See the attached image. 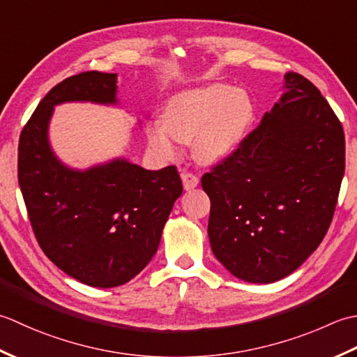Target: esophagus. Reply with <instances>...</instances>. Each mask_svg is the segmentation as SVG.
Listing matches in <instances>:
<instances>
[{"instance_id": "obj_1", "label": "esophagus", "mask_w": 357, "mask_h": 357, "mask_svg": "<svg viewBox=\"0 0 357 357\" xmlns=\"http://www.w3.org/2000/svg\"><path fill=\"white\" fill-rule=\"evenodd\" d=\"M180 177H181V181H183V188L186 189V191H189V189H194L199 185V177L192 172L183 171L180 174Z\"/></svg>"}]
</instances>
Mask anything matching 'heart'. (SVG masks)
Listing matches in <instances>:
<instances>
[{"label":"heart","mask_w":357,"mask_h":357,"mask_svg":"<svg viewBox=\"0 0 357 357\" xmlns=\"http://www.w3.org/2000/svg\"><path fill=\"white\" fill-rule=\"evenodd\" d=\"M254 120V105L245 91L213 84L181 92L169 100L165 121L148 125V142L160 155L177 154L180 140H195V154L206 163L220 162L238 149Z\"/></svg>","instance_id":"1"}]
</instances>
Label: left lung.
I'll return each mask as SVG.
<instances>
[{"mask_svg":"<svg viewBox=\"0 0 357 357\" xmlns=\"http://www.w3.org/2000/svg\"><path fill=\"white\" fill-rule=\"evenodd\" d=\"M283 78L279 103L202 177L211 250L252 283L283 279L321 245L345 171L344 129L328 101L301 74Z\"/></svg>","mask_w":357,"mask_h":357,"instance_id":"1","label":"left lung"}]
</instances>
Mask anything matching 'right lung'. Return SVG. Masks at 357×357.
Here are the masks:
<instances>
[{
	"instance_id": "1",
	"label": "right lung",
	"mask_w": 357,
	"mask_h": 357,
	"mask_svg": "<svg viewBox=\"0 0 357 357\" xmlns=\"http://www.w3.org/2000/svg\"><path fill=\"white\" fill-rule=\"evenodd\" d=\"M117 74L89 70L58 83L40 101L18 144V183L36 242L70 278L98 288L123 285L157 252L183 186L176 166L148 171L125 158L87 171L58 162L47 142L54 106L117 101Z\"/></svg>"
}]
</instances>
